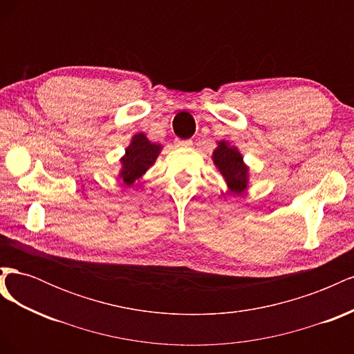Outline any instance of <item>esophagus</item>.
Listing matches in <instances>:
<instances>
[{
    "instance_id": "esophagus-1",
    "label": "esophagus",
    "mask_w": 354,
    "mask_h": 354,
    "mask_svg": "<svg viewBox=\"0 0 354 354\" xmlns=\"http://www.w3.org/2000/svg\"><path fill=\"white\" fill-rule=\"evenodd\" d=\"M176 145L178 147H189V146H192V142L190 140H177Z\"/></svg>"
}]
</instances>
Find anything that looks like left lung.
Here are the masks:
<instances>
[{
    "mask_svg": "<svg viewBox=\"0 0 354 354\" xmlns=\"http://www.w3.org/2000/svg\"><path fill=\"white\" fill-rule=\"evenodd\" d=\"M214 165L217 167L227 187L234 195H242L250 185V168L243 162V156L238 147L229 142L220 140L212 152Z\"/></svg>",
    "mask_w": 354,
    "mask_h": 354,
    "instance_id": "obj_1",
    "label": "left lung"
}]
</instances>
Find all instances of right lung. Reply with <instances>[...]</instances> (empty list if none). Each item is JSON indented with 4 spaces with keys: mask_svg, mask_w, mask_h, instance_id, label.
I'll return each instance as SVG.
<instances>
[{
    "mask_svg": "<svg viewBox=\"0 0 354 354\" xmlns=\"http://www.w3.org/2000/svg\"><path fill=\"white\" fill-rule=\"evenodd\" d=\"M162 146L149 140L145 133L134 134L131 143L127 146L125 155L120 159V177L125 186H133L151 168L159 156Z\"/></svg>",
    "mask_w": 354,
    "mask_h": 354,
    "instance_id": "add662e5",
    "label": "right lung"
}]
</instances>
